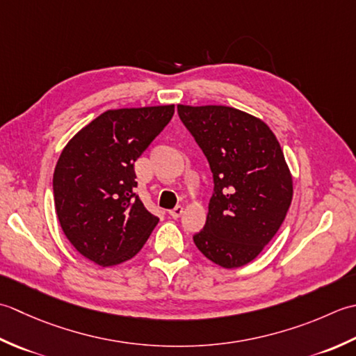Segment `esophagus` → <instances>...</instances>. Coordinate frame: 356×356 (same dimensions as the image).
Segmentation results:
<instances>
[{"label":"esophagus","mask_w":356,"mask_h":356,"mask_svg":"<svg viewBox=\"0 0 356 356\" xmlns=\"http://www.w3.org/2000/svg\"><path fill=\"white\" fill-rule=\"evenodd\" d=\"M183 212H184V207H181V206H177L175 209H172V210H169V213H170V216L172 218H179L181 215H183Z\"/></svg>","instance_id":"1"}]
</instances>
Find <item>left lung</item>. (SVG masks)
<instances>
[{
    "label": "left lung",
    "mask_w": 356,
    "mask_h": 356,
    "mask_svg": "<svg viewBox=\"0 0 356 356\" xmlns=\"http://www.w3.org/2000/svg\"><path fill=\"white\" fill-rule=\"evenodd\" d=\"M178 115L213 177L207 220L193 243L221 267L245 266L269 244L292 202V177L277 136L234 107L179 104Z\"/></svg>",
    "instance_id": "8db88e82"
}]
</instances>
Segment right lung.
<instances>
[{
  "label": "right lung",
  "mask_w": 356,
  "mask_h": 356,
  "mask_svg": "<svg viewBox=\"0 0 356 356\" xmlns=\"http://www.w3.org/2000/svg\"><path fill=\"white\" fill-rule=\"evenodd\" d=\"M173 106L107 111L72 138L54 173L58 220L98 266L134 258L159 218L135 193L134 164L173 117Z\"/></svg>",
  "instance_id": "right-lung-1"
}]
</instances>
